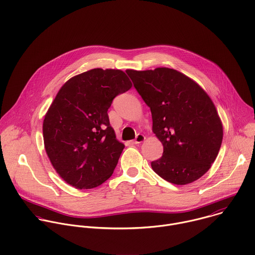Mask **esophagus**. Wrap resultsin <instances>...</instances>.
I'll return each mask as SVG.
<instances>
[{
	"label": "esophagus",
	"mask_w": 255,
	"mask_h": 255,
	"mask_svg": "<svg viewBox=\"0 0 255 255\" xmlns=\"http://www.w3.org/2000/svg\"><path fill=\"white\" fill-rule=\"evenodd\" d=\"M145 140V136L143 134H137L135 140L133 141L134 144H139V143H142L143 141Z\"/></svg>",
	"instance_id": "1"
}]
</instances>
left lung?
<instances>
[{
    "mask_svg": "<svg viewBox=\"0 0 255 255\" xmlns=\"http://www.w3.org/2000/svg\"><path fill=\"white\" fill-rule=\"evenodd\" d=\"M151 110L152 131L163 155L151 167L164 180L186 185L203 176L216 159L223 138L217 110L207 93L170 68L126 70Z\"/></svg>",
    "mask_w": 255,
    "mask_h": 255,
    "instance_id": "obj_1",
    "label": "left lung"
}]
</instances>
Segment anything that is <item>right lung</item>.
Returning <instances> with one entry per match:
<instances>
[{"label":"right lung","instance_id":"1","mask_svg":"<svg viewBox=\"0 0 255 255\" xmlns=\"http://www.w3.org/2000/svg\"><path fill=\"white\" fill-rule=\"evenodd\" d=\"M131 87L123 71L96 68L72 77L57 93L44 118V145L56 172L71 186L95 188L113 174L125 146L107 111Z\"/></svg>","mask_w":255,"mask_h":255}]
</instances>
